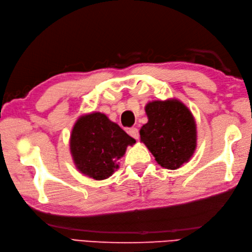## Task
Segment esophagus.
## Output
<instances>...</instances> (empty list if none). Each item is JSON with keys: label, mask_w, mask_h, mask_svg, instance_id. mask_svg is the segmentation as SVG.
<instances>
[{"label": "esophagus", "mask_w": 252, "mask_h": 252, "mask_svg": "<svg viewBox=\"0 0 252 252\" xmlns=\"http://www.w3.org/2000/svg\"><path fill=\"white\" fill-rule=\"evenodd\" d=\"M128 133H129V135H131L132 138H133V139H135V140H139V138H140L139 129H138V128H135V127H131V128H129Z\"/></svg>", "instance_id": "34e87169"}]
</instances>
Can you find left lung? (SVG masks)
Masks as SVG:
<instances>
[{"label": "left lung", "mask_w": 252, "mask_h": 252, "mask_svg": "<svg viewBox=\"0 0 252 252\" xmlns=\"http://www.w3.org/2000/svg\"><path fill=\"white\" fill-rule=\"evenodd\" d=\"M148 122L141 141L158 165L175 170L187 163L196 147V125L191 111L175 98L152 101L145 106Z\"/></svg>", "instance_id": "8db88e82"}]
</instances>
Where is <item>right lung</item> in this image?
Returning <instances> with one entry per match:
<instances>
[{
  "label": "right lung",
  "mask_w": 252,
  "mask_h": 252,
  "mask_svg": "<svg viewBox=\"0 0 252 252\" xmlns=\"http://www.w3.org/2000/svg\"><path fill=\"white\" fill-rule=\"evenodd\" d=\"M135 140L104 113L84 114L72 128L70 152L77 169L89 178L106 180L119 168V159Z\"/></svg>",
  "instance_id": "obj_1"
}]
</instances>
